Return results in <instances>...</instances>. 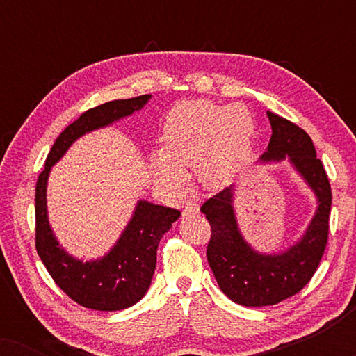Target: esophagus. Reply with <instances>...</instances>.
Listing matches in <instances>:
<instances>
[{
  "label": "esophagus",
  "instance_id": "obj_1",
  "mask_svg": "<svg viewBox=\"0 0 356 356\" xmlns=\"http://www.w3.org/2000/svg\"><path fill=\"white\" fill-rule=\"evenodd\" d=\"M199 212V206L196 202H189L186 204V207H184L183 213H197Z\"/></svg>",
  "mask_w": 356,
  "mask_h": 356
}]
</instances>
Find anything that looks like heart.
<instances>
[{"instance_id": "1", "label": "heart", "mask_w": 356, "mask_h": 356, "mask_svg": "<svg viewBox=\"0 0 356 356\" xmlns=\"http://www.w3.org/2000/svg\"><path fill=\"white\" fill-rule=\"evenodd\" d=\"M252 134L254 121L243 105L181 102L170 111L163 150L152 160L155 178L168 191L179 193L186 181L184 172L194 168L202 188L220 189L241 168Z\"/></svg>"}]
</instances>
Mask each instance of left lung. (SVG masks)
<instances>
[{
  "mask_svg": "<svg viewBox=\"0 0 356 356\" xmlns=\"http://www.w3.org/2000/svg\"><path fill=\"white\" fill-rule=\"evenodd\" d=\"M272 136L261 162L289 159L318 197V211L298 243L279 254H261L241 236L233 211V186L202 204L211 225L207 261L220 290L238 305L270 306L298 293L311 280L327 246L332 191L313 140L291 121L267 111Z\"/></svg>",
  "mask_w": 356,
  "mask_h": 356,
  "instance_id": "obj_1",
  "label": "left lung"
}]
</instances>
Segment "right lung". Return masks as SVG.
<instances>
[{
    "instance_id": "1",
    "label": "right lung",
    "mask_w": 356,
    "mask_h": 356,
    "mask_svg": "<svg viewBox=\"0 0 356 356\" xmlns=\"http://www.w3.org/2000/svg\"><path fill=\"white\" fill-rule=\"evenodd\" d=\"M150 95L113 100L82 113L53 144L35 186V248L55 284L77 305L95 311L129 308L149 290L162 236L181 212L139 201L133 218L108 254L82 262L58 245L47 216V181L53 165L82 134L124 118L147 104Z\"/></svg>"
}]
</instances>
